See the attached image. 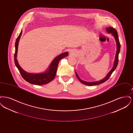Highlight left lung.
Here are the masks:
<instances>
[{
	"mask_svg": "<svg viewBox=\"0 0 133 133\" xmlns=\"http://www.w3.org/2000/svg\"><path fill=\"white\" fill-rule=\"evenodd\" d=\"M106 31L108 33H110L112 34V35L113 36L115 39L116 42V46H117V51H116V55L115 57V60H114V64H113V66L112 68V69L107 74V75L106 76H105V78H104L103 79H102L100 81H95V82H86L82 80H81L79 76L78 75L77 72H75L76 73V75L77 77V78L78 79V80L80 81V82L82 83L83 84L86 85H88V86H94V85H99L102 84L103 83L106 82L108 79L110 78V77L111 75V74H112V73L115 71V70L116 69L118 63V58H119V54L120 53V51L121 45L120 42H119V37L118 35V32L117 31V30L112 27H107L106 28Z\"/></svg>",
	"mask_w": 133,
	"mask_h": 133,
	"instance_id": "1",
	"label": "left lung"
}]
</instances>
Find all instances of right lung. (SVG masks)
<instances>
[{
	"instance_id": "obj_1",
	"label": "right lung",
	"mask_w": 133,
	"mask_h": 133,
	"mask_svg": "<svg viewBox=\"0 0 133 133\" xmlns=\"http://www.w3.org/2000/svg\"><path fill=\"white\" fill-rule=\"evenodd\" d=\"M22 33V31L21 30L18 37L16 39L15 45V51L14 54V62L16 67L19 70L20 73L25 80L32 84L42 85L50 82L56 76L57 67L60 60L64 57L68 56V52H64L55 57L47 69L44 72L40 73H31L27 72L20 67L17 59L18 43Z\"/></svg>"
}]
</instances>
